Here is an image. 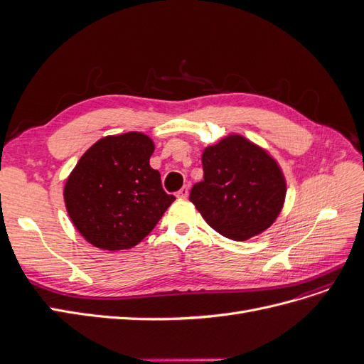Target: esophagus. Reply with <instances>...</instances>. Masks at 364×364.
<instances>
[{
  "label": "esophagus",
  "instance_id": "obj_1",
  "mask_svg": "<svg viewBox=\"0 0 364 364\" xmlns=\"http://www.w3.org/2000/svg\"><path fill=\"white\" fill-rule=\"evenodd\" d=\"M178 197L179 199H186V197H188V188H186V186H182V188L178 191Z\"/></svg>",
  "mask_w": 364,
  "mask_h": 364
}]
</instances>
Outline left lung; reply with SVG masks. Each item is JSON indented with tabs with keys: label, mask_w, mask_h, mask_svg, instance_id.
I'll list each match as a JSON object with an SVG mask.
<instances>
[{
	"label": "left lung",
	"mask_w": 364,
	"mask_h": 364,
	"mask_svg": "<svg viewBox=\"0 0 364 364\" xmlns=\"http://www.w3.org/2000/svg\"><path fill=\"white\" fill-rule=\"evenodd\" d=\"M203 181L190 200L206 223L229 240L246 241L264 232L279 215L287 186L278 162L240 135L203 150Z\"/></svg>",
	"instance_id": "8db88e82"
}]
</instances>
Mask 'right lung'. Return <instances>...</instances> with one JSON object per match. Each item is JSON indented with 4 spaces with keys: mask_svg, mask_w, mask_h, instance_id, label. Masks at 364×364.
<instances>
[{
    "mask_svg": "<svg viewBox=\"0 0 364 364\" xmlns=\"http://www.w3.org/2000/svg\"><path fill=\"white\" fill-rule=\"evenodd\" d=\"M153 141L141 132L98 139L68 176L65 206L82 237L103 250L136 246L176 197L150 167Z\"/></svg>",
    "mask_w": 364,
    "mask_h": 364,
    "instance_id": "1",
    "label": "right lung"
}]
</instances>
